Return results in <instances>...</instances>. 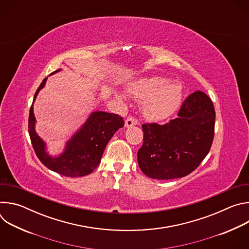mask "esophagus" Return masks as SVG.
<instances>
[{"label": "esophagus", "instance_id": "34e87169", "mask_svg": "<svg viewBox=\"0 0 249 249\" xmlns=\"http://www.w3.org/2000/svg\"><path fill=\"white\" fill-rule=\"evenodd\" d=\"M137 124H138V120L133 116H129L125 121V126L126 127H132V126L137 125Z\"/></svg>", "mask_w": 249, "mask_h": 249}]
</instances>
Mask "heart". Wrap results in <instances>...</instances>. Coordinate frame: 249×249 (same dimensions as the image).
I'll use <instances>...</instances> for the list:
<instances>
[{
    "label": "heart",
    "mask_w": 249,
    "mask_h": 249,
    "mask_svg": "<svg viewBox=\"0 0 249 249\" xmlns=\"http://www.w3.org/2000/svg\"><path fill=\"white\" fill-rule=\"evenodd\" d=\"M129 93L138 99H144L145 115L155 121L171 116L182 101L183 89L179 82L167 81L160 77L139 80L128 87Z\"/></svg>",
    "instance_id": "heart-1"
}]
</instances>
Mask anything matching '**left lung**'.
<instances>
[{"instance_id":"1","label":"left lung","mask_w":249,"mask_h":249,"mask_svg":"<svg viewBox=\"0 0 249 249\" xmlns=\"http://www.w3.org/2000/svg\"><path fill=\"white\" fill-rule=\"evenodd\" d=\"M215 119L213 101L197 90L183 101L177 118L163 125H142L143 145L137 155L141 170L155 179L179 178L191 173L211 149Z\"/></svg>"}]
</instances>
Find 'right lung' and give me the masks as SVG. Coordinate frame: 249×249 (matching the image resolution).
<instances>
[{"label":"right lung","mask_w":249,"mask_h":249,"mask_svg":"<svg viewBox=\"0 0 249 249\" xmlns=\"http://www.w3.org/2000/svg\"><path fill=\"white\" fill-rule=\"evenodd\" d=\"M55 71L52 74L59 72ZM45 78L34 94L33 102L38 91L44 87ZM35 117L31 105L28 117V133L35 154L49 169L68 177H79L91 173L99 164L102 154L115 132L124 126L118 114L95 111L90 114L84 126L68 141L65 152L58 158H51L45 152L44 142L34 130Z\"/></svg>","instance_id":"right-lung-1"}]
</instances>
